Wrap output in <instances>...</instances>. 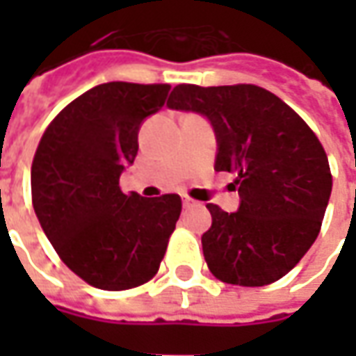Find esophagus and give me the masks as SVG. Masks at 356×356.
<instances>
[{"label": "esophagus", "instance_id": "34e87169", "mask_svg": "<svg viewBox=\"0 0 356 356\" xmlns=\"http://www.w3.org/2000/svg\"><path fill=\"white\" fill-rule=\"evenodd\" d=\"M196 204H198V202L193 200V198H188V196H183V206H185V208H193V206H196Z\"/></svg>", "mask_w": 356, "mask_h": 356}]
</instances>
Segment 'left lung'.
I'll use <instances>...</instances> for the list:
<instances>
[{"label":"left lung","instance_id":"8db88e82","mask_svg":"<svg viewBox=\"0 0 356 356\" xmlns=\"http://www.w3.org/2000/svg\"><path fill=\"white\" fill-rule=\"evenodd\" d=\"M168 106L209 118L217 171L234 173L240 208L206 204L202 234L211 275L234 286H267L296 267L318 236L332 193L328 156L313 129L282 99L254 83H179Z\"/></svg>","mask_w":356,"mask_h":356}]
</instances>
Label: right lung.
I'll use <instances>...</instances> for the list:
<instances>
[{
	"instance_id": "obj_1",
	"label": "right lung",
	"mask_w": 356,
	"mask_h": 356,
	"mask_svg": "<svg viewBox=\"0 0 356 356\" xmlns=\"http://www.w3.org/2000/svg\"><path fill=\"white\" fill-rule=\"evenodd\" d=\"M170 83L110 81L53 118L32 162V204L66 267L99 290L148 282L181 216V196L124 194L120 175L139 150L143 120L162 108Z\"/></svg>"
}]
</instances>
